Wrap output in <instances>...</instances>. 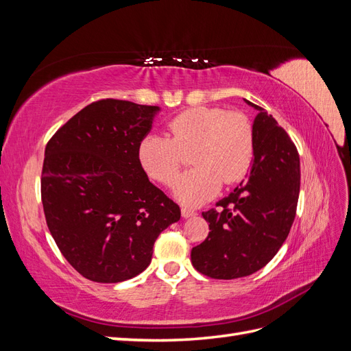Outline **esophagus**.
I'll use <instances>...</instances> for the list:
<instances>
[{
  "instance_id": "1",
  "label": "esophagus",
  "mask_w": 351,
  "mask_h": 351,
  "mask_svg": "<svg viewBox=\"0 0 351 351\" xmlns=\"http://www.w3.org/2000/svg\"><path fill=\"white\" fill-rule=\"evenodd\" d=\"M182 215L184 218H190V217H195L196 215V210L192 209V208H187V206H183L182 208Z\"/></svg>"
}]
</instances>
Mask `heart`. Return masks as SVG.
Instances as JSON below:
<instances>
[{
    "mask_svg": "<svg viewBox=\"0 0 351 351\" xmlns=\"http://www.w3.org/2000/svg\"><path fill=\"white\" fill-rule=\"evenodd\" d=\"M168 137L147 134L137 147L145 171L156 182L171 184L190 155L195 168L180 177L174 196L187 205L214 197L221 184H234L247 176L254 158V134L243 114L218 107L189 108L169 120Z\"/></svg>",
    "mask_w": 351,
    "mask_h": 351,
    "instance_id": "b5f03b06",
    "label": "heart"
}]
</instances>
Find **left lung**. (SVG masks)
Returning <instances> with one entry per match:
<instances>
[{
  "mask_svg": "<svg viewBox=\"0 0 351 351\" xmlns=\"http://www.w3.org/2000/svg\"><path fill=\"white\" fill-rule=\"evenodd\" d=\"M254 158L246 180L218 209L202 212L209 234L192 249L196 271L215 280L247 277L267 265L289 236L300 192V158L277 120L258 105Z\"/></svg>",
  "mask_w": 351,
  "mask_h": 351,
  "instance_id": "left-lung-1",
  "label": "left lung"
}]
</instances>
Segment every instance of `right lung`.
Returning a JSON list of instances; mask_svg holds the SVG:
<instances>
[{"mask_svg": "<svg viewBox=\"0 0 351 351\" xmlns=\"http://www.w3.org/2000/svg\"><path fill=\"white\" fill-rule=\"evenodd\" d=\"M158 111L101 99L47 143L40 178L47 224L62 256L90 281L121 282L143 272L158 236L182 215L137 156Z\"/></svg>", "mask_w": 351, "mask_h": 351, "instance_id": "obj_1", "label": "right lung"}]
</instances>
